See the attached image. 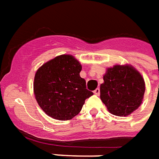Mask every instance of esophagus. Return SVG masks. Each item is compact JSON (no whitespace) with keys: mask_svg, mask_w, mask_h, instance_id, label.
<instances>
[{"mask_svg":"<svg viewBox=\"0 0 159 159\" xmlns=\"http://www.w3.org/2000/svg\"><path fill=\"white\" fill-rule=\"evenodd\" d=\"M93 93L96 95H99V93H100V90H99V89L98 88V89H95L94 91H93Z\"/></svg>","mask_w":159,"mask_h":159,"instance_id":"1","label":"esophagus"}]
</instances>
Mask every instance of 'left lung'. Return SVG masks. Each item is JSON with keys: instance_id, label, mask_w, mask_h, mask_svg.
I'll return each mask as SVG.
<instances>
[{"instance_id": "8db88e82", "label": "left lung", "mask_w": 159, "mask_h": 159, "mask_svg": "<svg viewBox=\"0 0 159 159\" xmlns=\"http://www.w3.org/2000/svg\"><path fill=\"white\" fill-rule=\"evenodd\" d=\"M145 93V82L130 65L108 68L100 85V98L109 112L126 116L138 109Z\"/></svg>"}]
</instances>
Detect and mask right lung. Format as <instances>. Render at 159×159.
<instances>
[{
	"instance_id": "1",
	"label": "right lung",
	"mask_w": 159,
	"mask_h": 159,
	"mask_svg": "<svg viewBox=\"0 0 159 159\" xmlns=\"http://www.w3.org/2000/svg\"><path fill=\"white\" fill-rule=\"evenodd\" d=\"M82 66L70 55H61L36 71L34 92L45 114L59 120H68L78 115L85 100L93 94L80 76Z\"/></svg>"
}]
</instances>
